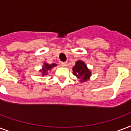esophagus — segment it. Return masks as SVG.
<instances>
[{"mask_svg": "<svg viewBox=\"0 0 131 131\" xmlns=\"http://www.w3.org/2000/svg\"><path fill=\"white\" fill-rule=\"evenodd\" d=\"M61 66L63 67H66L68 66V63L67 62H61Z\"/></svg>", "mask_w": 131, "mask_h": 131, "instance_id": "34e87169", "label": "esophagus"}]
</instances>
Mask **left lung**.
<instances>
[{"label":"left lung","instance_id":"8db88e82","mask_svg":"<svg viewBox=\"0 0 131 131\" xmlns=\"http://www.w3.org/2000/svg\"><path fill=\"white\" fill-rule=\"evenodd\" d=\"M72 70L74 75L80 79L81 82L87 81L91 77V71L82 61H77L75 66L73 67Z\"/></svg>","mask_w":131,"mask_h":131}]
</instances>
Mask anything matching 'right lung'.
I'll use <instances>...</instances> for the list:
<instances>
[{"instance_id":"obj_1","label":"right lung","mask_w":131,"mask_h":131,"mask_svg":"<svg viewBox=\"0 0 131 131\" xmlns=\"http://www.w3.org/2000/svg\"><path fill=\"white\" fill-rule=\"evenodd\" d=\"M54 66H57V64H55V63H52V64L50 65L47 63H44V64L42 66V69L40 70V72H41V75L42 76L46 75L48 73V71L50 70L52 68H53Z\"/></svg>"}]
</instances>
